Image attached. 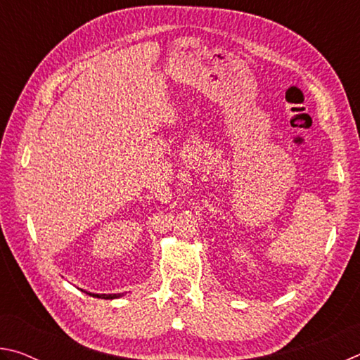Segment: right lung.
I'll use <instances>...</instances> for the list:
<instances>
[{
	"mask_svg": "<svg viewBox=\"0 0 360 360\" xmlns=\"http://www.w3.org/2000/svg\"><path fill=\"white\" fill-rule=\"evenodd\" d=\"M89 295H94V297H96V298H117V297H120V294H109V295H106V294H89Z\"/></svg>",
	"mask_w": 360,
	"mask_h": 360,
	"instance_id": "obj_1",
	"label": "right lung"
}]
</instances>
